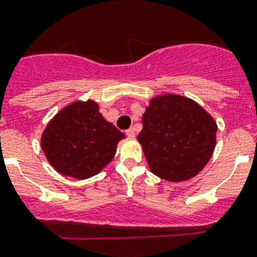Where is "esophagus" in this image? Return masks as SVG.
I'll return each mask as SVG.
<instances>
[{
    "mask_svg": "<svg viewBox=\"0 0 257 257\" xmlns=\"http://www.w3.org/2000/svg\"><path fill=\"white\" fill-rule=\"evenodd\" d=\"M126 136H128L129 139H135V137H136V132H135V129H133V128L128 129V131H126Z\"/></svg>",
    "mask_w": 257,
    "mask_h": 257,
    "instance_id": "obj_1",
    "label": "esophagus"
}]
</instances>
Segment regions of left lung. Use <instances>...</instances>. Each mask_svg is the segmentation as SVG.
I'll use <instances>...</instances> for the list:
<instances>
[{
	"mask_svg": "<svg viewBox=\"0 0 257 257\" xmlns=\"http://www.w3.org/2000/svg\"><path fill=\"white\" fill-rule=\"evenodd\" d=\"M217 122L193 99L165 92L142 115L140 145L154 175L179 183L195 178L212 158Z\"/></svg>",
	"mask_w": 257,
	"mask_h": 257,
	"instance_id": "obj_1",
	"label": "left lung"
}]
</instances>
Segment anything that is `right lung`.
Masks as SVG:
<instances>
[{
	"mask_svg": "<svg viewBox=\"0 0 257 257\" xmlns=\"http://www.w3.org/2000/svg\"><path fill=\"white\" fill-rule=\"evenodd\" d=\"M124 139V133L103 117L98 103L88 99L60 109L43 131L40 146L59 174L83 180L112 162Z\"/></svg>",
	"mask_w": 257,
	"mask_h": 257,
	"instance_id": "add662e5",
	"label": "right lung"
}]
</instances>
